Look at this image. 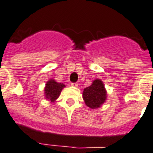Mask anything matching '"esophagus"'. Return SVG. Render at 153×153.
Segmentation results:
<instances>
[{"label":"esophagus","instance_id":"1","mask_svg":"<svg viewBox=\"0 0 153 153\" xmlns=\"http://www.w3.org/2000/svg\"><path fill=\"white\" fill-rule=\"evenodd\" d=\"M72 86H74V87H77L78 84L77 83H72Z\"/></svg>","mask_w":153,"mask_h":153}]
</instances>
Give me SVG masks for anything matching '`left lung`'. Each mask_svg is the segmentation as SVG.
Instances as JSON below:
<instances>
[{"label": "left lung", "instance_id": "1", "mask_svg": "<svg viewBox=\"0 0 153 153\" xmlns=\"http://www.w3.org/2000/svg\"><path fill=\"white\" fill-rule=\"evenodd\" d=\"M83 99L85 104L90 108H97L105 102L106 90L101 80L96 79L91 85L85 89Z\"/></svg>", "mask_w": 153, "mask_h": 153}]
</instances>
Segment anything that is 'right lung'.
<instances>
[{
    "label": "right lung",
    "mask_w": 153,
    "mask_h": 153,
    "mask_svg": "<svg viewBox=\"0 0 153 153\" xmlns=\"http://www.w3.org/2000/svg\"><path fill=\"white\" fill-rule=\"evenodd\" d=\"M65 87V85L61 83H58L54 80H50L45 85V98L50 100L51 102H53L59 98L63 88Z\"/></svg>",
    "instance_id": "1"
}]
</instances>
